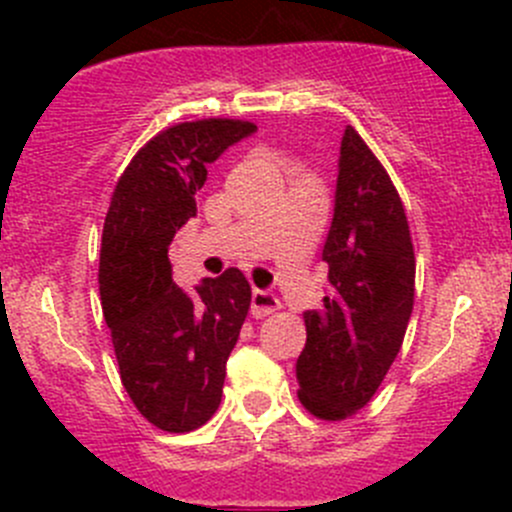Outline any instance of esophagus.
Listing matches in <instances>:
<instances>
[{
  "instance_id": "34e87169",
  "label": "esophagus",
  "mask_w": 512,
  "mask_h": 512,
  "mask_svg": "<svg viewBox=\"0 0 512 512\" xmlns=\"http://www.w3.org/2000/svg\"><path fill=\"white\" fill-rule=\"evenodd\" d=\"M277 309H280V299H277L275 294L267 292V289H252V304H250L252 317L262 319L267 317V314L277 312Z\"/></svg>"
}]
</instances>
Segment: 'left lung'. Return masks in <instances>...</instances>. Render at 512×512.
<instances>
[{"label": "left lung", "instance_id": "obj_1", "mask_svg": "<svg viewBox=\"0 0 512 512\" xmlns=\"http://www.w3.org/2000/svg\"><path fill=\"white\" fill-rule=\"evenodd\" d=\"M322 260L329 289L304 312L299 401L342 421L371 401L394 364L414 309L416 257L404 203L364 138L347 126L339 151L334 218Z\"/></svg>", "mask_w": 512, "mask_h": 512}]
</instances>
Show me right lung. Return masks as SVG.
I'll use <instances>...</instances> for the list:
<instances>
[{"instance_id":"obj_1","label":"right lung","mask_w":512,"mask_h":512,"mask_svg":"<svg viewBox=\"0 0 512 512\" xmlns=\"http://www.w3.org/2000/svg\"><path fill=\"white\" fill-rule=\"evenodd\" d=\"M255 128L240 118L175 123L133 156L113 188L98 262L101 307L123 389L160 431H195L223 399L225 361L252 289L237 267L178 287L168 245L198 213L208 165Z\"/></svg>"}]
</instances>
